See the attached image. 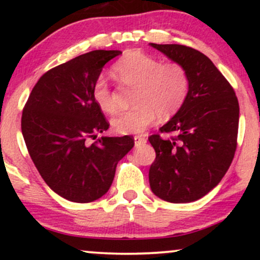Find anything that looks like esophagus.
I'll use <instances>...</instances> for the list:
<instances>
[{"label":"esophagus","mask_w":260,"mask_h":260,"mask_svg":"<svg viewBox=\"0 0 260 260\" xmlns=\"http://www.w3.org/2000/svg\"><path fill=\"white\" fill-rule=\"evenodd\" d=\"M134 142H136V145H140L147 143V138H144L143 136H136L134 137Z\"/></svg>","instance_id":"34e87169"}]
</instances>
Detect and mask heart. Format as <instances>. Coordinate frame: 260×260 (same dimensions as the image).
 Listing matches in <instances>:
<instances>
[{"instance_id":"b5f03b06","label":"heart","mask_w":260,"mask_h":260,"mask_svg":"<svg viewBox=\"0 0 260 260\" xmlns=\"http://www.w3.org/2000/svg\"><path fill=\"white\" fill-rule=\"evenodd\" d=\"M113 73L121 83L137 86L136 107L113 118L111 124L120 134L142 133L156 121L168 120L181 110L189 91V76L183 64L161 62L154 56L129 51L113 64ZM92 99L107 115L118 111L117 101L109 82L99 77L92 85Z\"/></svg>"}]
</instances>
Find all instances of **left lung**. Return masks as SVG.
Masks as SVG:
<instances>
[{"instance_id": "obj_1", "label": "left lung", "mask_w": 260, "mask_h": 260, "mask_svg": "<svg viewBox=\"0 0 260 260\" xmlns=\"http://www.w3.org/2000/svg\"><path fill=\"white\" fill-rule=\"evenodd\" d=\"M189 76L183 106L149 142L156 153L149 170L155 196L170 203L201 199L217 186L237 148L240 106L234 88L204 53L177 44H150Z\"/></svg>"}]
</instances>
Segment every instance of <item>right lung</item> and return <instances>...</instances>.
Here are the masks:
<instances>
[{"instance_id": "right-lung-1", "label": "right lung", "mask_w": 260, "mask_h": 260, "mask_svg": "<svg viewBox=\"0 0 260 260\" xmlns=\"http://www.w3.org/2000/svg\"><path fill=\"white\" fill-rule=\"evenodd\" d=\"M118 50H95L47 71L29 95L22 133L35 168L55 193L90 203L111 187L118 161L134 145L124 137H101L109 122L92 99V85Z\"/></svg>"}]
</instances>
